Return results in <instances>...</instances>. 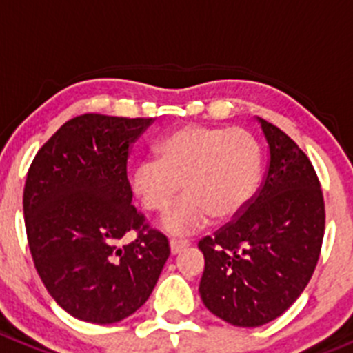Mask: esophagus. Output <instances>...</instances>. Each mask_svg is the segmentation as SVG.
<instances>
[{
  "label": "esophagus",
  "mask_w": 353,
  "mask_h": 353,
  "mask_svg": "<svg viewBox=\"0 0 353 353\" xmlns=\"http://www.w3.org/2000/svg\"><path fill=\"white\" fill-rule=\"evenodd\" d=\"M190 245V240H184V239H170V252L172 254H177L184 249V247Z\"/></svg>",
  "instance_id": "obj_1"
}]
</instances>
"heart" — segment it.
Instances as JSON below:
<instances>
[{"instance_id": "b5f03b06", "label": "heart", "mask_w": 353, "mask_h": 353, "mask_svg": "<svg viewBox=\"0 0 353 353\" xmlns=\"http://www.w3.org/2000/svg\"><path fill=\"white\" fill-rule=\"evenodd\" d=\"M154 151L157 158L139 161L132 172V192L146 210L165 212L183 184L186 196L163 217L172 233L195 232L210 217H235L261 177V146L245 128L184 125L161 137Z\"/></svg>"}]
</instances>
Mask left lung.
<instances>
[{
    "instance_id": "obj_1",
    "label": "left lung",
    "mask_w": 353,
    "mask_h": 353,
    "mask_svg": "<svg viewBox=\"0 0 353 353\" xmlns=\"http://www.w3.org/2000/svg\"><path fill=\"white\" fill-rule=\"evenodd\" d=\"M270 167L242 212L199 242L203 305L239 327L281 317L305 291L321 256L325 207L321 181L301 148L266 120Z\"/></svg>"
}]
</instances>
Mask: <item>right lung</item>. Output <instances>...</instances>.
<instances>
[{
	"instance_id": "1",
	"label": "right lung",
	"mask_w": 353,
	"mask_h": 353,
	"mask_svg": "<svg viewBox=\"0 0 353 353\" xmlns=\"http://www.w3.org/2000/svg\"><path fill=\"white\" fill-rule=\"evenodd\" d=\"M153 118L85 113L39 148L24 186L36 272L69 315L114 324L146 303L170 256L169 240L132 205L130 144ZM136 231L127 246L117 242Z\"/></svg>"
}]
</instances>
